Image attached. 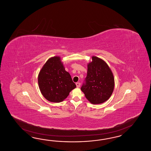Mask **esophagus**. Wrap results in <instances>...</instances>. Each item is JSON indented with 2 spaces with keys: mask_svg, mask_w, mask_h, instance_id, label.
Masks as SVG:
<instances>
[{
  "mask_svg": "<svg viewBox=\"0 0 151 151\" xmlns=\"http://www.w3.org/2000/svg\"><path fill=\"white\" fill-rule=\"evenodd\" d=\"M76 87L78 88V87H80V82H76Z\"/></svg>",
  "mask_w": 151,
  "mask_h": 151,
  "instance_id": "34e87169",
  "label": "esophagus"
}]
</instances>
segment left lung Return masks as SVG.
Listing matches in <instances>:
<instances>
[{"mask_svg":"<svg viewBox=\"0 0 151 151\" xmlns=\"http://www.w3.org/2000/svg\"><path fill=\"white\" fill-rule=\"evenodd\" d=\"M86 84L81 90L90 103L101 104L109 99L114 91V76L104 60L93 56L92 61L87 64Z\"/></svg>","mask_w":151,"mask_h":151,"instance_id":"1","label":"left lung"}]
</instances>
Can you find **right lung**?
Wrapping results in <instances>:
<instances>
[{"instance_id": "add662e5", "label": "right lung", "mask_w": 151, "mask_h": 151, "mask_svg": "<svg viewBox=\"0 0 151 151\" xmlns=\"http://www.w3.org/2000/svg\"><path fill=\"white\" fill-rule=\"evenodd\" d=\"M38 84L42 96L56 103L63 101L76 87L60 56L47 60L38 75Z\"/></svg>"}]
</instances>
